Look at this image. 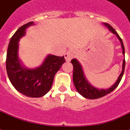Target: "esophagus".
Instances as JSON below:
<instances>
[{
  "mask_svg": "<svg viewBox=\"0 0 130 130\" xmlns=\"http://www.w3.org/2000/svg\"><path fill=\"white\" fill-rule=\"evenodd\" d=\"M64 57H65V60H66V62H69L74 57V54L72 53L71 50H68L64 55Z\"/></svg>",
  "mask_w": 130,
  "mask_h": 130,
  "instance_id": "esophagus-1",
  "label": "esophagus"
}]
</instances>
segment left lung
Returning a JSON list of instances; mask_svg holds the SVG:
<instances>
[{"mask_svg": "<svg viewBox=\"0 0 130 130\" xmlns=\"http://www.w3.org/2000/svg\"><path fill=\"white\" fill-rule=\"evenodd\" d=\"M104 24L105 26H106V27H108L109 30L113 34L116 35L119 40L120 41L121 44V47H122L123 49V54L124 55V45H123V41L121 39V37L119 36V35L115 31V30L110 26V24H107V23H104ZM71 63L73 65V82H74V86L76 87V89L82 96L85 97V98H87V99L91 100L98 99V98H100L103 97V96L107 95L109 93H110L111 91H113L118 86L119 83H120L121 80L122 79V76L123 75V72H124L125 70V60L124 59L123 61L122 71L121 72L120 75L119 76L116 83H115L112 87L106 89H98L95 88V87H92L87 82V81L85 79V76H84L81 66L76 59H72L71 60Z\"/></svg>", "mask_w": 130, "mask_h": 130, "instance_id": "obj_1", "label": "left lung"}]
</instances>
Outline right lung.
Wrapping results in <instances>:
<instances>
[{
	"mask_svg": "<svg viewBox=\"0 0 130 130\" xmlns=\"http://www.w3.org/2000/svg\"><path fill=\"white\" fill-rule=\"evenodd\" d=\"M30 22L21 26L12 36L8 46L6 69L11 83L18 91L30 98H40L50 90L54 76L65 62L64 56L49 55L40 67L29 70L23 68L18 56V42L25 35Z\"/></svg>",
	"mask_w": 130,
	"mask_h": 130,
	"instance_id": "obj_1",
	"label": "right lung"
}]
</instances>
